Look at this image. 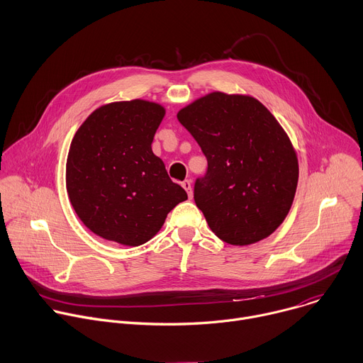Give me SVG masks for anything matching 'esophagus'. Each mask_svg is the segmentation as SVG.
<instances>
[{"instance_id": "34e87169", "label": "esophagus", "mask_w": 363, "mask_h": 363, "mask_svg": "<svg viewBox=\"0 0 363 363\" xmlns=\"http://www.w3.org/2000/svg\"><path fill=\"white\" fill-rule=\"evenodd\" d=\"M182 188L188 192V196L192 198V182H191L189 179H185V181L182 182Z\"/></svg>"}]
</instances>
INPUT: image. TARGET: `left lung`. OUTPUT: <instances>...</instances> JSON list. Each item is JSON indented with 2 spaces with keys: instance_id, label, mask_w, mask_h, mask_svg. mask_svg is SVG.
<instances>
[{
  "instance_id": "obj_1",
  "label": "left lung",
  "mask_w": 363,
  "mask_h": 363,
  "mask_svg": "<svg viewBox=\"0 0 363 363\" xmlns=\"http://www.w3.org/2000/svg\"><path fill=\"white\" fill-rule=\"evenodd\" d=\"M177 116L208 161L194 199L211 230L240 247L269 236L291 209L299 175L275 116L252 96L223 92L196 99Z\"/></svg>"
}]
</instances>
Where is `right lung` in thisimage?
<instances>
[{"label":"right lung","instance_id":"obj_1","mask_svg":"<svg viewBox=\"0 0 363 363\" xmlns=\"http://www.w3.org/2000/svg\"><path fill=\"white\" fill-rule=\"evenodd\" d=\"M164 115L160 104L144 99L112 102L95 109L74 135L67 192L94 233L121 245H143L188 199L151 148Z\"/></svg>","mask_w":363,"mask_h":363}]
</instances>
